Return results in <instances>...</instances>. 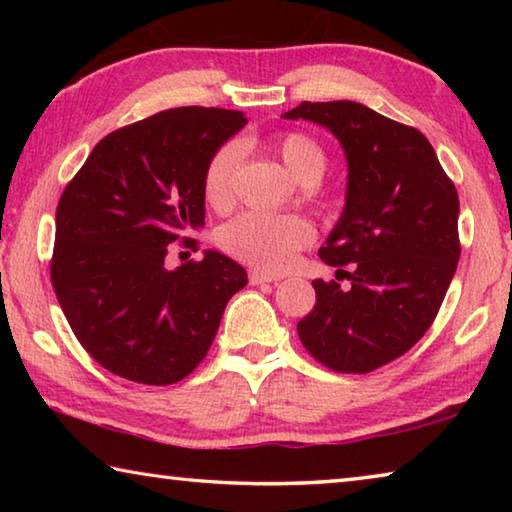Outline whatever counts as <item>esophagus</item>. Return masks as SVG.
Segmentation results:
<instances>
[{"instance_id":"esophagus-1","label":"esophagus","mask_w":512,"mask_h":512,"mask_svg":"<svg viewBox=\"0 0 512 512\" xmlns=\"http://www.w3.org/2000/svg\"><path fill=\"white\" fill-rule=\"evenodd\" d=\"M248 280H250V284H266V282H280L282 277L275 275V273H266V271H259V268H255V271H250Z\"/></svg>"}]
</instances>
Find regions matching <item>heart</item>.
Segmentation results:
<instances>
[{
	"label": "heart",
	"instance_id": "obj_1",
	"mask_svg": "<svg viewBox=\"0 0 512 512\" xmlns=\"http://www.w3.org/2000/svg\"><path fill=\"white\" fill-rule=\"evenodd\" d=\"M273 151L280 155L296 180L302 185H316L327 169V155L316 140L309 135L291 131L273 140ZM239 149L235 144H225L207 162L203 173V196L214 207H223L232 198V178H235ZM314 239L311 225L291 214H241L219 230V244L230 255L244 262L282 271L291 264L296 250L305 248Z\"/></svg>",
	"mask_w": 512,
	"mask_h": 512
}]
</instances>
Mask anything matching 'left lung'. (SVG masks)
Here are the masks:
<instances>
[{
  "label": "left lung",
  "instance_id": "obj_1",
  "mask_svg": "<svg viewBox=\"0 0 512 512\" xmlns=\"http://www.w3.org/2000/svg\"><path fill=\"white\" fill-rule=\"evenodd\" d=\"M284 119L327 128L348 160L339 223L314 280L316 305L298 323L311 357L336 372H370L402 357L431 327L456 273L458 194L427 137L357 101H302Z\"/></svg>",
  "mask_w": 512,
  "mask_h": 512
}]
</instances>
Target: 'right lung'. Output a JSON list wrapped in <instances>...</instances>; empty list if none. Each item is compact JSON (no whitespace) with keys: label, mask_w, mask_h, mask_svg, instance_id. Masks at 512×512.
<instances>
[{"label":"right lung","mask_w":512,"mask_h":512,"mask_svg":"<svg viewBox=\"0 0 512 512\" xmlns=\"http://www.w3.org/2000/svg\"><path fill=\"white\" fill-rule=\"evenodd\" d=\"M244 112L185 106L94 146L56 210L51 284L85 350L115 375L176 384L205 359L223 309L248 284L216 250L169 271L167 246L205 225L203 173Z\"/></svg>","instance_id":"obj_1"}]
</instances>
